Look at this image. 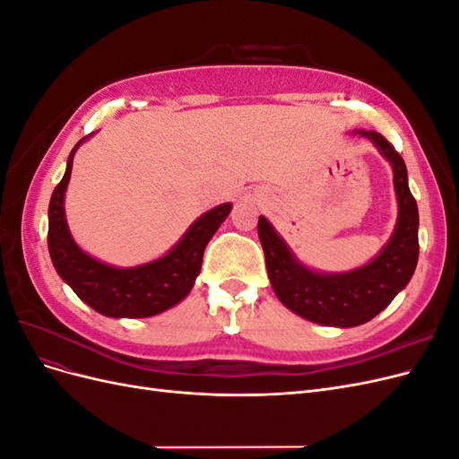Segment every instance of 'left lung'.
Masks as SVG:
<instances>
[{"label": "left lung", "mask_w": 459, "mask_h": 459, "mask_svg": "<svg viewBox=\"0 0 459 459\" xmlns=\"http://www.w3.org/2000/svg\"><path fill=\"white\" fill-rule=\"evenodd\" d=\"M391 162L398 201L393 238L366 266L342 273H322L304 266L270 221L258 218V238L266 256L273 293L285 307L319 325L356 327L385 310L408 285L420 256V212L408 187V170L394 147L371 130H356Z\"/></svg>", "instance_id": "obj_1"}]
</instances>
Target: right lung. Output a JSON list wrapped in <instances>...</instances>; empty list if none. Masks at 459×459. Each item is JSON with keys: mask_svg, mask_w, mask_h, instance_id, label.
Wrapping results in <instances>:
<instances>
[{"mask_svg": "<svg viewBox=\"0 0 459 459\" xmlns=\"http://www.w3.org/2000/svg\"><path fill=\"white\" fill-rule=\"evenodd\" d=\"M82 137L66 160V170L49 201L48 247L55 270L88 307L108 317H149L184 300L201 272L203 253L231 212L224 203L197 218L172 251L134 268H115L86 255L73 239L65 218V191L73 172L76 149L88 140Z\"/></svg>", "mask_w": 459, "mask_h": 459, "instance_id": "add662e5", "label": "right lung"}]
</instances>
